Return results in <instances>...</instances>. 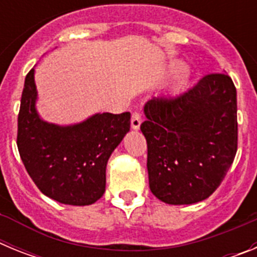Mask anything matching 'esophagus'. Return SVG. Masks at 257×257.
Returning <instances> with one entry per match:
<instances>
[{
	"label": "esophagus",
	"mask_w": 257,
	"mask_h": 257,
	"mask_svg": "<svg viewBox=\"0 0 257 257\" xmlns=\"http://www.w3.org/2000/svg\"><path fill=\"white\" fill-rule=\"evenodd\" d=\"M140 124H142V117H140L139 113H133V117H131V128L133 130H139Z\"/></svg>",
	"instance_id": "obj_1"
}]
</instances>
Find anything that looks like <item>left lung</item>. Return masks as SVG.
I'll list each match as a JSON object with an SVG mask.
<instances>
[{
	"label": "left lung",
	"instance_id": "obj_1",
	"mask_svg": "<svg viewBox=\"0 0 257 257\" xmlns=\"http://www.w3.org/2000/svg\"><path fill=\"white\" fill-rule=\"evenodd\" d=\"M144 114L140 130L152 193L169 205L208 198L237 153V90L230 77L207 74L176 96L152 97Z\"/></svg>",
	"mask_w": 257,
	"mask_h": 257
}]
</instances>
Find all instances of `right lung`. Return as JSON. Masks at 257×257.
<instances>
[{
	"instance_id": "1",
	"label": "right lung",
	"mask_w": 257,
	"mask_h": 257,
	"mask_svg": "<svg viewBox=\"0 0 257 257\" xmlns=\"http://www.w3.org/2000/svg\"><path fill=\"white\" fill-rule=\"evenodd\" d=\"M35 68L26 77L18 117V149L45 196L72 206L92 205L105 192L109 157L130 131L128 112L96 113L74 124L50 123L36 108Z\"/></svg>"
}]
</instances>
